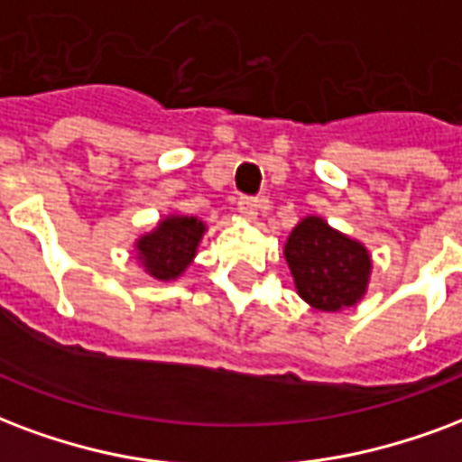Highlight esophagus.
Returning a JSON list of instances; mask_svg holds the SVG:
<instances>
[{
    "instance_id": "esophagus-1",
    "label": "esophagus",
    "mask_w": 462,
    "mask_h": 462,
    "mask_svg": "<svg viewBox=\"0 0 462 462\" xmlns=\"http://www.w3.org/2000/svg\"><path fill=\"white\" fill-rule=\"evenodd\" d=\"M237 210H240L242 215H247V217H254V215L259 213V200L257 198L242 196L240 200H237Z\"/></svg>"
}]
</instances>
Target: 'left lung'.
Returning <instances> with one entry per match:
<instances>
[{
    "mask_svg": "<svg viewBox=\"0 0 462 462\" xmlns=\"http://www.w3.org/2000/svg\"><path fill=\"white\" fill-rule=\"evenodd\" d=\"M296 291L318 310H343L367 291L370 252L357 240L333 230L323 217L309 215L283 245Z\"/></svg>",
    "mask_w": 462,
    "mask_h": 462,
    "instance_id": "8db88e82",
    "label": "left lung"
}]
</instances>
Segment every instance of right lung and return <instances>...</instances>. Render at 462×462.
I'll return each mask as SVG.
<instances>
[{"instance_id": "add662e5", "label": "right lung", "mask_w": 462, "mask_h": 462, "mask_svg": "<svg viewBox=\"0 0 462 462\" xmlns=\"http://www.w3.org/2000/svg\"><path fill=\"white\" fill-rule=\"evenodd\" d=\"M205 230H208L205 222L193 215H166L152 232L142 235L134 245L139 262L144 264V272H149L159 282L179 279L196 257Z\"/></svg>"}]
</instances>
